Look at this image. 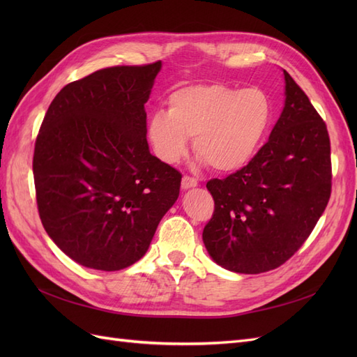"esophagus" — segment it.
Listing matches in <instances>:
<instances>
[{"label": "esophagus", "mask_w": 357, "mask_h": 357, "mask_svg": "<svg viewBox=\"0 0 357 357\" xmlns=\"http://www.w3.org/2000/svg\"><path fill=\"white\" fill-rule=\"evenodd\" d=\"M198 186V181L193 178V177H189V176H185L181 178V189L183 190H188V189H192V188H197Z\"/></svg>", "instance_id": "obj_1"}]
</instances>
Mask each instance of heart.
<instances>
[{"instance_id": "heart-1", "label": "heart", "mask_w": 357, "mask_h": 357, "mask_svg": "<svg viewBox=\"0 0 357 357\" xmlns=\"http://www.w3.org/2000/svg\"><path fill=\"white\" fill-rule=\"evenodd\" d=\"M271 121L273 104L262 89L192 84L169 95L168 112L150 116L146 132L164 164H177L188 152V138H193L201 164L232 172L256 156Z\"/></svg>"}]
</instances>
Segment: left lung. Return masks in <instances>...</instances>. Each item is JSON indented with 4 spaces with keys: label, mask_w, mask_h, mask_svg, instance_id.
<instances>
[{
    "label": "left lung",
    "mask_w": 357,
    "mask_h": 357,
    "mask_svg": "<svg viewBox=\"0 0 357 357\" xmlns=\"http://www.w3.org/2000/svg\"><path fill=\"white\" fill-rule=\"evenodd\" d=\"M284 107L266 144L248 164L207 183L214 213L202 241L213 261L240 274L283 265L304 244L331 197L325 122L290 74Z\"/></svg>",
    "instance_id": "8db88e82"
}]
</instances>
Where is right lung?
<instances>
[{
    "mask_svg": "<svg viewBox=\"0 0 357 357\" xmlns=\"http://www.w3.org/2000/svg\"><path fill=\"white\" fill-rule=\"evenodd\" d=\"M162 62L112 67L55 96L34 149L43 226L77 264L119 271L149 250L181 174L153 156L144 104Z\"/></svg>",
    "mask_w": 357,
    "mask_h": 357,
    "instance_id": "add662e5",
    "label": "right lung"
}]
</instances>
